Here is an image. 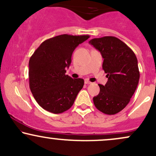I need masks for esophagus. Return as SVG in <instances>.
Wrapping results in <instances>:
<instances>
[{
  "instance_id": "34e87169",
  "label": "esophagus",
  "mask_w": 156,
  "mask_h": 156,
  "mask_svg": "<svg viewBox=\"0 0 156 156\" xmlns=\"http://www.w3.org/2000/svg\"><path fill=\"white\" fill-rule=\"evenodd\" d=\"M85 83H86V84H91V83H92V82H90V81H89V80H85Z\"/></svg>"
}]
</instances>
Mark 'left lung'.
<instances>
[{
	"label": "left lung",
	"mask_w": 156,
	"mask_h": 156,
	"mask_svg": "<svg viewBox=\"0 0 156 156\" xmlns=\"http://www.w3.org/2000/svg\"><path fill=\"white\" fill-rule=\"evenodd\" d=\"M101 52L103 69L108 81L98 84L100 92L93 98L95 107L105 114H117L128 104L139 80L135 53L122 41L114 37L94 38L89 41Z\"/></svg>",
	"instance_id": "obj_1"
}]
</instances>
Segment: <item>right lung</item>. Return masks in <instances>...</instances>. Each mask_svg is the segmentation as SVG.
<instances>
[{
  "label": "right lung",
  "instance_id": "1",
  "mask_svg": "<svg viewBox=\"0 0 156 156\" xmlns=\"http://www.w3.org/2000/svg\"><path fill=\"white\" fill-rule=\"evenodd\" d=\"M89 35H58L44 41L29 60V87L38 104L53 114L71 108L83 88L82 78L65 74L70 65L73 53Z\"/></svg>",
  "mask_w": 156,
  "mask_h": 156
}]
</instances>
